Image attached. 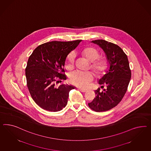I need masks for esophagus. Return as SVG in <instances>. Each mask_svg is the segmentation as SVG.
I'll return each instance as SVG.
<instances>
[{
    "mask_svg": "<svg viewBox=\"0 0 151 151\" xmlns=\"http://www.w3.org/2000/svg\"><path fill=\"white\" fill-rule=\"evenodd\" d=\"M78 89L79 90V91H80L82 92H86V91H87L86 90L82 89V88H78Z\"/></svg>",
    "mask_w": 151,
    "mask_h": 151,
    "instance_id": "1",
    "label": "esophagus"
}]
</instances>
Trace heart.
Returning a JSON list of instances; mask_svg holds the SVG:
<instances>
[{"instance_id":"b5f03b06","label":"heart","mask_w":151,"mask_h":151,"mask_svg":"<svg viewBox=\"0 0 151 151\" xmlns=\"http://www.w3.org/2000/svg\"><path fill=\"white\" fill-rule=\"evenodd\" d=\"M82 54L87 60L92 63L91 68L96 75L101 76L104 74L106 70L107 63L103 59L96 60L99 56L98 50L93 48H87L84 49ZM74 63V54L71 53L68 56L65 62L66 68L68 70L73 69ZM70 81L75 86L81 88H86L89 85L90 82L93 79V76L90 72H81L76 71L70 73L69 75Z\"/></svg>"}]
</instances>
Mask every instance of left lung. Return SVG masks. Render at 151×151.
Wrapping results in <instances>:
<instances>
[{
  "instance_id": "8db88e82",
  "label": "left lung",
  "mask_w": 151,
  "mask_h": 151,
  "mask_svg": "<svg viewBox=\"0 0 151 151\" xmlns=\"http://www.w3.org/2000/svg\"><path fill=\"white\" fill-rule=\"evenodd\" d=\"M91 42L103 49L106 55L108 68L106 74L98 80V83L105 85L106 88L102 92L100 88L95 90L96 96L88 104L95 111H104L116 106L122 101L127 92L131 73L127 57L118 45L103 40Z\"/></svg>"
}]
</instances>
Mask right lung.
<instances>
[{"instance_id":"1","label":"right lung","mask_w":151,"mask_h":151,"mask_svg":"<svg viewBox=\"0 0 151 151\" xmlns=\"http://www.w3.org/2000/svg\"><path fill=\"white\" fill-rule=\"evenodd\" d=\"M81 41L45 43L29 57L25 70L27 85L33 101L42 109L55 112L66 106L69 92L75 87L63 84L56 87L55 83L66 80L64 73L66 58Z\"/></svg>"}]
</instances>
